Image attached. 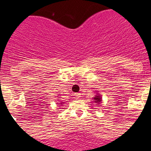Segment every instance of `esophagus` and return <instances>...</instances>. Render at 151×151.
<instances>
[{"label": "esophagus", "mask_w": 151, "mask_h": 151, "mask_svg": "<svg viewBox=\"0 0 151 151\" xmlns=\"http://www.w3.org/2000/svg\"><path fill=\"white\" fill-rule=\"evenodd\" d=\"M74 96H76V99H80V97H81V93H74Z\"/></svg>", "instance_id": "1"}]
</instances>
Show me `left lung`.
Segmentation results:
<instances>
[{
	"label": "left lung",
	"mask_w": 151,
	"mask_h": 151,
	"mask_svg": "<svg viewBox=\"0 0 151 151\" xmlns=\"http://www.w3.org/2000/svg\"><path fill=\"white\" fill-rule=\"evenodd\" d=\"M93 100H94V102L99 103V104L100 101H101V98L100 96H95V97L93 98Z\"/></svg>",
	"instance_id": "1"
}]
</instances>
